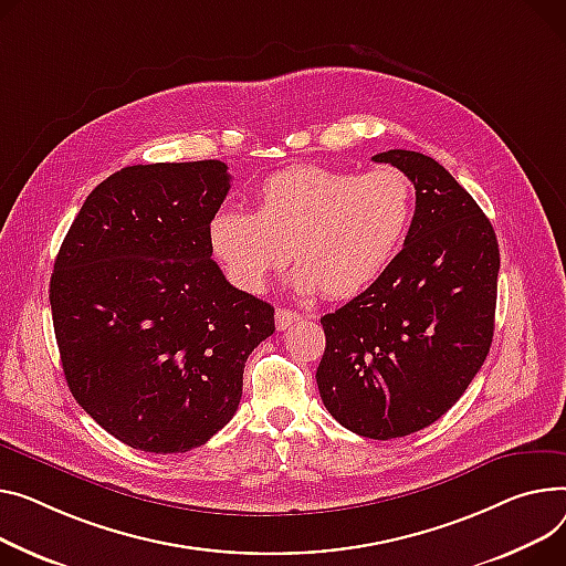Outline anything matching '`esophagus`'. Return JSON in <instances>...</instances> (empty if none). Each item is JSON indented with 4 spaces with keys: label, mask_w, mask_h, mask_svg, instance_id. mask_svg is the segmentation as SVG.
I'll use <instances>...</instances> for the list:
<instances>
[{
    "label": "esophagus",
    "mask_w": 566,
    "mask_h": 566,
    "mask_svg": "<svg viewBox=\"0 0 566 566\" xmlns=\"http://www.w3.org/2000/svg\"><path fill=\"white\" fill-rule=\"evenodd\" d=\"M297 321H300L297 312H291V310H284V307L275 310V327L277 329H286V327H291Z\"/></svg>",
    "instance_id": "obj_1"
}]
</instances>
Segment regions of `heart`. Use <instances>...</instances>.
<instances>
[{"label":"heart","mask_w":566,"mask_h":566,"mask_svg":"<svg viewBox=\"0 0 566 566\" xmlns=\"http://www.w3.org/2000/svg\"><path fill=\"white\" fill-rule=\"evenodd\" d=\"M411 216L413 186L398 168L357 175L293 166L263 179L256 211L218 209L209 245L241 291L261 293L293 256L300 291L348 300L387 273Z\"/></svg>","instance_id":"1"}]
</instances>
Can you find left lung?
Here are the masks:
<instances>
[{
  "mask_svg": "<svg viewBox=\"0 0 566 566\" xmlns=\"http://www.w3.org/2000/svg\"><path fill=\"white\" fill-rule=\"evenodd\" d=\"M417 209L387 273L325 314L316 370L323 405L355 434L396 439L428 428L480 370L494 336L501 254L492 222L434 159L389 149Z\"/></svg>",
  "mask_w": 566,
  "mask_h": 566,
  "instance_id": "1",
  "label": "left lung"
}]
</instances>
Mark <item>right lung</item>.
Listing matches in <instances>:
<instances>
[{
  "label": "right lung",
  "mask_w": 566,
  "mask_h": 566,
  "mask_svg": "<svg viewBox=\"0 0 566 566\" xmlns=\"http://www.w3.org/2000/svg\"><path fill=\"white\" fill-rule=\"evenodd\" d=\"M222 161L129 166L70 224L50 305L67 387L145 453H186L230 423L250 353L275 310L224 280L209 222L228 198Z\"/></svg>",
  "instance_id": "add662e5"
}]
</instances>
